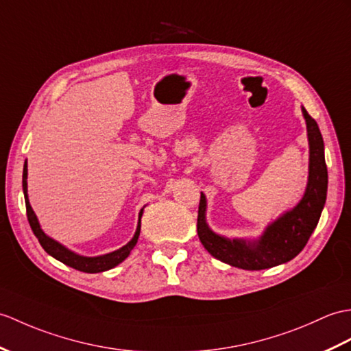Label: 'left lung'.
Returning a JSON list of instances; mask_svg holds the SVG:
<instances>
[{"label": "left lung", "mask_w": 351, "mask_h": 351, "mask_svg": "<svg viewBox=\"0 0 351 351\" xmlns=\"http://www.w3.org/2000/svg\"><path fill=\"white\" fill-rule=\"evenodd\" d=\"M309 143L308 184L302 200L269 224L256 241L229 239L209 229L206 223V197L200 193L197 234L210 256L221 262L247 269L274 267L290 262L304 250L309 236L319 223L328 194V167L324 161V143L317 122L302 108Z\"/></svg>", "instance_id": "1"}]
</instances>
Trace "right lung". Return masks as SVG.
I'll return each instance as SVG.
<instances>
[{"label": "right lung", "mask_w": 351, "mask_h": 351, "mask_svg": "<svg viewBox=\"0 0 351 351\" xmlns=\"http://www.w3.org/2000/svg\"><path fill=\"white\" fill-rule=\"evenodd\" d=\"M27 176H28V169H27V161L23 165V175H22V186H23V195H25V206H27V217L32 232H34L36 238L38 239L40 245L43 247V250L47 252L49 256H52L53 258L60 260L61 263L67 265L73 269H77L80 272H86V274H97V272H104L109 271V269L118 266L121 262L128 257L130 252L136 247L138 234H141V218L143 214V209L138 213V223H137V229L136 233L133 236V239L130 241L127 245H124L122 248L112 251L109 254H103V256H97V257H85V256H79L76 252L70 251L69 248H65L64 245H61L60 242H56L55 239L49 238V236L42 230L40 227L38 219L32 210L29 200H28V185H27Z\"/></svg>", "instance_id": "1"}]
</instances>
